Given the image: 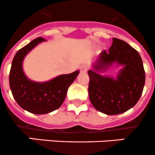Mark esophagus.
<instances>
[{
    "label": "esophagus",
    "instance_id": "esophagus-1",
    "mask_svg": "<svg viewBox=\"0 0 155 155\" xmlns=\"http://www.w3.org/2000/svg\"><path fill=\"white\" fill-rule=\"evenodd\" d=\"M88 69H89L88 66L86 65H82L81 67H80V71H81V72L82 73H86L87 71H88Z\"/></svg>",
    "mask_w": 155,
    "mask_h": 155
}]
</instances>
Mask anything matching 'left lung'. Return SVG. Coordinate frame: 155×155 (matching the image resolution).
<instances>
[{
    "label": "left lung",
    "instance_id": "left-lung-1",
    "mask_svg": "<svg viewBox=\"0 0 155 155\" xmlns=\"http://www.w3.org/2000/svg\"><path fill=\"white\" fill-rule=\"evenodd\" d=\"M114 62L124 65L116 80L88 71L90 102L96 110L108 115L121 114L133 108L140 99L145 81L143 63L137 50L113 38L112 45L108 52L100 53L95 68H106Z\"/></svg>",
    "mask_w": 155,
    "mask_h": 155
}]
</instances>
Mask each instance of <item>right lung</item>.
I'll use <instances>...</instances> for the list:
<instances>
[{
	"label": "right lung",
	"instance_id": "obj_1",
	"mask_svg": "<svg viewBox=\"0 0 155 155\" xmlns=\"http://www.w3.org/2000/svg\"><path fill=\"white\" fill-rule=\"evenodd\" d=\"M44 41L40 37L18 50L12 62L9 76L10 90L18 105L35 114H47L58 109L65 100L68 87L79 74V71H76L44 83L33 82L28 79L22 71L24 57L35 46Z\"/></svg>",
	"mask_w": 155,
	"mask_h": 155
}]
</instances>
